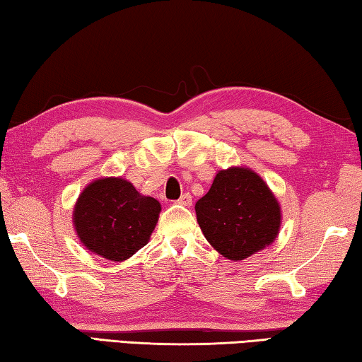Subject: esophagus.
<instances>
[{"label":"esophagus","mask_w":362,"mask_h":362,"mask_svg":"<svg viewBox=\"0 0 362 362\" xmlns=\"http://www.w3.org/2000/svg\"><path fill=\"white\" fill-rule=\"evenodd\" d=\"M177 203L180 206H192V194L189 193H183L179 199H177Z\"/></svg>","instance_id":"34e87169"}]
</instances>
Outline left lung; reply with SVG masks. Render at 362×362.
<instances>
[{
  "label": "left lung",
  "instance_id": "obj_1",
  "mask_svg": "<svg viewBox=\"0 0 362 362\" xmlns=\"http://www.w3.org/2000/svg\"><path fill=\"white\" fill-rule=\"evenodd\" d=\"M194 211L206 240L230 260H244L265 249L281 226L278 199L247 168L218 170Z\"/></svg>",
  "mask_w": 362,
  "mask_h": 362
}]
</instances>
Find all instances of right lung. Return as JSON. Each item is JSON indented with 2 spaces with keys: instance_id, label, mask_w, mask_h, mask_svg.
I'll return each mask as SVG.
<instances>
[{
  "instance_id": "right-lung-1",
  "label": "right lung",
  "mask_w": 362,
  "mask_h": 362,
  "mask_svg": "<svg viewBox=\"0 0 362 362\" xmlns=\"http://www.w3.org/2000/svg\"><path fill=\"white\" fill-rule=\"evenodd\" d=\"M159 212V201L140 194L131 182L102 177L79 194L73 223L86 249L107 260L122 262L150 241Z\"/></svg>"
}]
</instances>
